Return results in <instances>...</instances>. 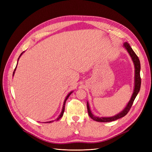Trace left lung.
Masks as SVG:
<instances>
[{
  "instance_id": "obj_1",
  "label": "left lung",
  "mask_w": 152,
  "mask_h": 152,
  "mask_svg": "<svg viewBox=\"0 0 152 152\" xmlns=\"http://www.w3.org/2000/svg\"><path fill=\"white\" fill-rule=\"evenodd\" d=\"M124 47L126 48L128 53H129L130 56L132 58V59L133 62H134V67H135V86H134V92H133V94L132 95V97L129 101V102L128 103L127 105L126 106V107L124 108L122 112H121L120 113L117 114V115L112 117H97L94 116V115L91 113L90 108L88 103H87V112H88V114L89 117L93 119V120L97 121V122H112L114 121L115 120H117V119L122 118L124 117L127 114V113L129 111L132 105L133 104V102L136 97V96L137 95V93H139V91L140 90V87H141V77H140V59L137 57L136 53L134 52V50L132 49L131 46L129 45L127 42L124 43Z\"/></svg>"
}]
</instances>
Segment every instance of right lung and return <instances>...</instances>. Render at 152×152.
<instances>
[{
	"instance_id": "obj_1",
	"label": "right lung",
	"mask_w": 152,
	"mask_h": 152,
	"mask_svg": "<svg viewBox=\"0 0 152 152\" xmlns=\"http://www.w3.org/2000/svg\"><path fill=\"white\" fill-rule=\"evenodd\" d=\"M23 54V53L20 54V57L21 56V54ZM19 57V58H20ZM18 59H19V58H18ZM16 68H15V71H14V72H13V75H14V73H15V70H16ZM72 93V92H71V93H69L68 94V96H66V99H65V102H64V104H63V110H62V112H61V114H60V115L59 116V117L57 118V120H58V119H59L60 118H61L62 117V116H63V113H64V111H65V103H66V101L67 100V99L68 98V97H69V96H70V94H71V93Z\"/></svg>"
}]
</instances>
